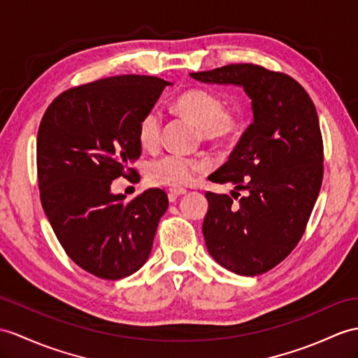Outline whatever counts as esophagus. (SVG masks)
Segmentation results:
<instances>
[{
	"label": "esophagus",
	"instance_id": "obj_1",
	"mask_svg": "<svg viewBox=\"0 0 358 358\" xmlns=\"http://www.w3.org/2000/svg\"><path fill=\"white\" fill-rule=\"evenodd\" d=\"M185 193H187L185 188H170V189H169V199H170V202H174V200H176L179 196L185 194Z\"/></svg>",
	"mask_w": 358,
	"mask_h": 358
}]
</instances>
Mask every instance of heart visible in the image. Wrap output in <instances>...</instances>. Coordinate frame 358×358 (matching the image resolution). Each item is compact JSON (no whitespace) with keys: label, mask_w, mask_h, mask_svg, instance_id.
<instances>
[{"label":"heart","mask_w":358,"mask_h":358,"mask_svg":"<svg viewBox=\"0 0 358 358\" xmlns=\"http://www.w3.org/2000/svg\"><path fill=\"white\" fill-rule=\"evenodd\" d=\"M176 109L191 118L200 127V136L205 141L228 143L240 134L245 123L241 110L226 109V101L220 94L208 90H191L174 101ZM162 118L158 109L147 110L139 118L136 127L138 141L144 149H155L161 141ZM208 169L205 159L169 153L147 165L145 176L152 185L179 188L188 185L196 173Z\"/></svg>","instance_id":"obj_1"}]
</instances>
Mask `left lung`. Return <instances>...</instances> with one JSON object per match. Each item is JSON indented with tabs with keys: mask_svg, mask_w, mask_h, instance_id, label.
<instances>
[{
	"mask_svg": "<svg viewBox=\"0 0 358 358\" xmlns=\"http://www.w3.org/2000/svg\"><path fill=\"white\" fill-rule=\"evenodd\" d=\"M203 83L243 86L254 123L228 162L208 179L234 185L232 196L205 194L202 232L209 255L243 276L266 273L298 245L324 178V143L310 95L284 73L232 64L191 73ZM238 190L245 196L239 197Z\"/></svg>",
	"mask_w": 358,
	"mask_h": 358,
	"instance_id": "8db88e82",
	"label": "left lung"
}]
</instances>
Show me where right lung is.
Here are the masks:
<instances>
[{"instance_id":"add662e5","label":"right lung","mask_w":358,"mask_h":358,"mask_svg":"<svg viewBox=\"0 0 358 358\" xmlns=\"http://www.w3.org/2000/svg\"><path fill=\"white\" fill-rule=\"evenodd\" d=\"M159 77L115 76L68 90L51 101L38 130L36 158L42 208L66 255L103 280L135 273L149 258L164 189L126 202L110 184L127 178L141 155L138 121L165 86Z\"/></svg>"}]
</instances>
